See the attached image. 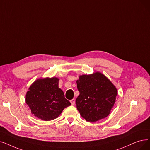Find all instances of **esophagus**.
<instances>
[{"label": "esophagus", "mask_w": 150, "mask_h": 150, "mask_svg": "<svg viewBox=\"0 0 150 150\" xmlns=\"http://www.w3.org/2000/svg\"><path fill=\"white\" fill-rule=\"evenodd\" d=\"M70 102H71V105H74L75 104V100H74V99H72V100H70Z\"/></svg>", "instance_id": "obj_1"}]
</instances>
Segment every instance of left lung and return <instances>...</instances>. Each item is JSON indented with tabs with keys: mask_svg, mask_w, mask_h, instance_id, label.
<instances>
[{
	"mask_svg": "<svg viewBox=\"0 0 150 150\" xmlns=\"http://www.w3.org/2000/svg\"><path fill=\"white\" fill-rule=\"evenodd\" d=\"M76 82L80 94L76 105L81 116L92 122L108 116L117 95L112 82L100 73L82 75Z\"/></svg>",
	"mask_w": 150,
	"mask_h": 150,
	"instance_id": "obj_1",
	"label": "left lung"
}]
</instances>
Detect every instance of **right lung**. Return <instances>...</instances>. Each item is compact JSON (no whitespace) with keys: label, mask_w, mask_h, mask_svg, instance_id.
<instances>
[{"label":"right lung","mask_w":150,"mask_h":150,"mask_svg":"<svg viewBox=\"0 0 150 150\" xmlns=\"http://www.w3.org/2000/svg\"><path fill=\"white\" fill-rule=\"evenodd\" d=\"M57 77L38 79L29 87L26 95V103L33 115L44 121L57 118L71 103L58 88Z\"/></svg>","instance_id":"1"}]
</instances>
